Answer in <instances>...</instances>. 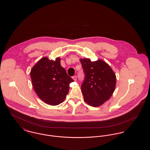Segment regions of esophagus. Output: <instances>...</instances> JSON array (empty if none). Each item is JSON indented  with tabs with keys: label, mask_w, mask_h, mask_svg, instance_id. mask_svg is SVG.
I'll return each mask as SVG.
<instances>
[{
	"label": "esophagus",
	"mask_w": 150,
	"mask_h": 150,
	"mask_svg": "<svg viewBox=\"0 0 150 150\" xmlns=\"http://www.w3.org/2000/svg\"><path fill=\"white\" fill-rule=\"evenodd\" d=\"M72 79H73L74 81H76V80H77V76H74L72 77Z\"/></svg>",
	"instance_id": "obj_1"
}]
</instances>
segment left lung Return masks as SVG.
Returning a JSON list of instances; mask_svg holds the SVG:
<instances>
[{
    "mask_svg": "<svg viewBox=\"0 0 150 150\" xmlns=\"http://www.w3.org/2000/svg\"><path fill=\"white\" fill-rule=\"evenodd\" d=\"M84 73L81 88L85 102L93 107L100 106L114 93L116 75L103 61L92 62L89 59H80Z\"/></svg>",
    "mask_w": 150,
    "mask_h": 150,
    "instance_id": "obj_1",
    "label": "left lung"
}]
</instances>
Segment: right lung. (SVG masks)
<instances>
[{
	"label": "right lung",
	"mask_w": 150,
	"mask_h": 150,
	"mask_svg": "<svg viewBox=\"0 0 150 150\" xmlns=\"http://www.w3.org/2000/svg\"><path fill=\"white\" fill-rule=\"evenodd\" d=\"M34 89L38 97L46 103L55 106L62 103L69 91V84L74 81L60 64L47 57L40 59L30 72Z\"/></svg>",
	"instance_id": "obj_1"
}]
</instances>
